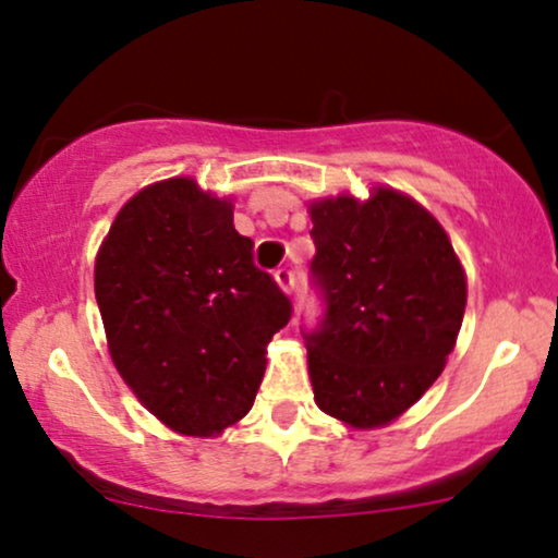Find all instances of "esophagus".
<instances>
[{"instance_id":"34e87169","label":"esophagus","mask_w":558,"mask_h":558,"mask_svg":"<svg viewBox=\"0 0 558 558\" xmlns=\"http://www.w3.org/2000/svg\"><path fill=\"white\" fill-rule=\"evenodd\" d=\"M274 281H277V287L284 294H290L294 290V274L290 268H279V271L274 274Z\"/></svg>"}]
</instances>
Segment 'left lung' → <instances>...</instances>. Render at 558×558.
Returning a JSON list of instances; mask_svg holds the SVG:
<instances>
[{
    "label": "left lung",
    "instance_id": "obj_1",
    "mask_svg": "<svg viewBox=\"0 0 558 558\" xmlns=\"http://www.w3.org/2000/svg\"><path fill=\"white\" fill-rule=\"evenodd\" d=\"M326 320L307 337L313 399L347 428L376 430L434 386L454 350L468 274L447 229L389 185L307 203Z\"/></svg>",
    "mask_w": 558,
    "mask_h": 558
}]
</instances>
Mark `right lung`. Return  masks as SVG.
<instances>
[{
	"label": "right lung",
	"instance_id": "1",
	"mask_svg": "<svg viewBox=\"0 0 558 558\" xmlns=\"http://www.w3.org/2000/svg\"><path fill=\"white\" fill-rule=\"evenodd\" d=\"M109 357L156 421L214 438L253 408L274 333L292 316L253 266L232 198L169 177L130 198L94 266Z\"/></svg>",
	"mask_w": 558,
	"mask_h": 558
}]
</instances>
